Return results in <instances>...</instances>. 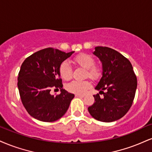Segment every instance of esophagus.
<instances>
[{
    "label": "esophagus",
    "instance_id": "34e87169",
    "mask_svg": "<svg viewBox=\"0 0 152 152\" xmlns=\"http://www.w3.org/2000/svg\"><path fill=\"white\" fill-rule=\"evenodd\" d=\"M75 96H76V97H78V98H83V97H84L83 95H78V94L75 95Z\"/></svg>",
    "mask_w": 152,
    "mask_h": 152
}]
</instances>
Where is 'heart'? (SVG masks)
Returning a JSON list of instances; mask_svg holds the SVG:
<instances>
[{
  "instance_id": "obj_1",
  "label": "heart",
  "mask_w": 152,
  "mask_h": 152,
  "mask_svg": "<svg viewBox=\"0 0 152 152\" xmlns=\"http://www.w3.org/2000/svg\"><path fill=\"white\" fill-rule=\"evenodd\" d=\"M74 62L78 66L86 69V77L90 78L93 81H98L103 74L102 68L96 64V61L92 56L88 54H78L74 58ZM58 73L60 76L64 80H69L72 78L73 69L66 61H63L58 66ZM91 87V83L88 81H73L66 86V90L70 93L83 95Z\"/></svg>"
}]
</instances>
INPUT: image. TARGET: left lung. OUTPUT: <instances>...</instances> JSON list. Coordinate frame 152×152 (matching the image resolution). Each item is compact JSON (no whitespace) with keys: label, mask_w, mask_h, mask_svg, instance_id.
Here are the masks:
<instances>
[{"label":"left lung","mask_w":152,"mask_h":152,"mask_svg":"<svg viewBox=\"0 0 152 152\" xmlns=\"http://www.w3.org/2000/svg\"><path fill=\"white\" fill-rule=\"evenodd\" d=\"M94 54L103 64V76L96 89L103 97L94 95V103L88 110L98 121H115L125 115L132 105L137 86V76L130 61L115 49L96 47Z\"/></svg>","instance_id":"left-lung-1"}]
</instances>
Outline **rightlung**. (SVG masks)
Here are the masks:
<instances>
[{
  "label": "right lung",
  "instance_id": "add662e5",
  "mask_svg": "<svg viewBox=\"0 0 152 152\" xmlns=\"http://www.w3.org/2000/svg\"><path fill=\"white\" fill-rule=\"evenodd\" d=\"M73 53L48 47L32 54L22 64L18 77V90L23 106L34 118L54 122L68 110L74 95L62 88L58 66ZM52 88H59L61 94L52 96Z\"/></svg>",
  "mask_w": 152,
  "mask_h": 152
}]
</instances>
